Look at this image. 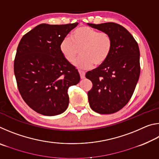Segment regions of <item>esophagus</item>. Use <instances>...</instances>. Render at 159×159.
Returning a JSON list of instances; mask_svg holds the SVG:
<instances>
[{
  "label": "esophagus",
  "instance_id": "1",
  "mask_svg": "<svg viewBox=\"0 0 159 159\" xmlns=\"http://www.w3.org/2000/svg\"><path fill=\"white\" fill-rule=\"evenodd\" d=\"M79 74H80V79H85V72L83 71H81V70H79Z\"/></svg>",
  "mask_w": 159,
  "mask_h": 159
}]
</instances>
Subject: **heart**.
<instances>
[{
	"instance_id": "heart-1",
	"label": "heart",
	"mask_w": 159,
	"mask_h": 159,
	"mask_svg": "<svg viewBox=\"0 0 159 159\" xmlns=\"http://www.w3.org/2000/svg\"><path fill=\"white\" fill-rule=\"evenodd\" d=\"M112 39L107 32H99L89 26H80L72 32L71 37L61 41L60 50L64 57L73 62L80 50V56L74 66L80 69H90L104 64L112 50Z\"/></svg>"
}]
</instances>
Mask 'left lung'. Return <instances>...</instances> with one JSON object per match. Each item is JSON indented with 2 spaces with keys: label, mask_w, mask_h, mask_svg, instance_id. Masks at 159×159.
<instances>
[{
  "label": "left lung",
  "mask_w": 159,
  "mask_h": 159,
  "mask_svg": "<svg viewBox=\"0 0 159 159\" xmlns=\"http://www.w3.org/2000/svg\"><path fill=\"white\" fill-rule=\"evenodd\" d=\"M111 36V54L104 64L88 71L85 77L93 83L88 101L94 111L101 114L117 112L130 100L140 74L138 43L127 29L114 22L88 24Z\"/></svg>",
  "instance_id": "1"
}]
</instances>
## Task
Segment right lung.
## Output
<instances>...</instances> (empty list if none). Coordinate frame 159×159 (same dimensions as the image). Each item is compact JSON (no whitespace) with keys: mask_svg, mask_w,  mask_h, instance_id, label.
<instances>
[{"mask_svg":"<svg viewBox=\"0 0 159 159\" xmlns=\"http://www.w3.org/2000/svg\"><path fill=\"white\" fill-rule=\"evenodd\" d=\"M77 25L41 24L26 33L18 45L14 61L18 90L39 114L50 116L65 111L69 88L80 81L78 70L60 50L61 41Z\"/></svg>","mask_w":159,"mask_h":159,"instance_id":"1","label":"right lung"}]
</instances>
